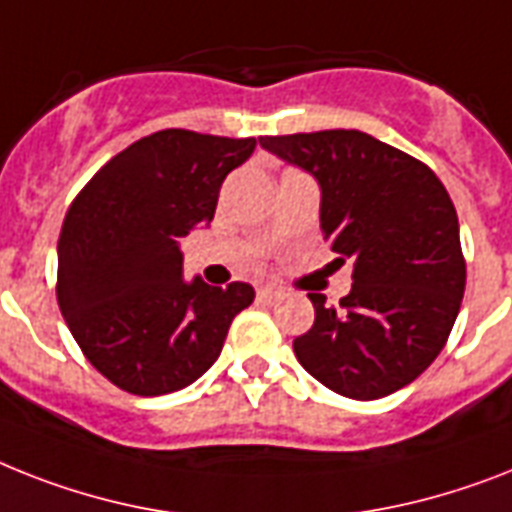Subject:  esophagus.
Here are the masks:
<instances>
[{"label": "esophagus", "instance_id": "34e87169", "mask_svg": "<svg viewBox=\"0 0 512 512\" xmlns=\"http://www.w3.org/2000/svg\"><path fill=\"white\" fill-rule=\"evenodd\" d=\"M278 297H281V292L273 289V286H260V289H257V299H260V302H276Z\"/></svg>", "mask_w": 512, "mask_h": 512}]
</instances>
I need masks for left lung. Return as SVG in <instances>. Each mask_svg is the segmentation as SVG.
<instances>
[{"instance_id":"left-lung-1","label":"left lung","mask_w":512,"mask_h":512,"mask_svg":"<svg viewBox=\"0 0 512 512\" xmlns=\"http://www.w3.org/2000/svg\"><path fill=\"white\" fill-rule=\"evenodd\" d=\"M268 152L321 186V231L352 260V289L294 339L307 373L350 400H378L421 376L447 344L465 292L458 213L429 165L363 131L263 136Z\"/></svg>"}]
</instances>
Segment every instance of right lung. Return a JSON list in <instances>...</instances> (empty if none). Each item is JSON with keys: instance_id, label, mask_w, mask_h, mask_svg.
<instances>
[{"instance_id": "right-lung-1", "label": "right lung", "mask_w": 512, "mask_h": 512, "mask_svg": "<svg viewBox=\"0 0 512 512\" xmlns=\"http://www.w3.org/2000/svg\"><path fill=\"white\" fill-rule=\"evenodd\" d=\"M255 139L168 128L134 141L73 199L57 242V302L107 381L139 397L178 392L218 360L255 289L184 281L178 239L215 215L220 184Z\"/></svg>"}]
</instances>
